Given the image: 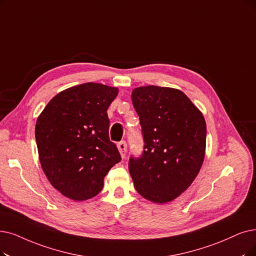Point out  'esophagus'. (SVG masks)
Instances as JSON below:
<instances>
[{"label": "esophagus", "mask_w": 256, "mask_h": 256, "mask_svg": "<svg viewBox=\"0 0 256 256\" xmlns=\"http://www.w3.org/2000/svg\"><path fill=\"white\" fill-rule=\"evenodd\" d=\"M118 151L120 153L122 158H124L126 156V153H127V142L125 140H120V142H118Z\"/></svg>", "instance_id": "1"}]
</instances>
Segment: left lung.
<instances>
[{
    "mask_svg": "<svg viewBox=\"0 0 256 256\" xmlns=\"http://www.w3.org/2000/svg\"><path fill=\"white\" fill-rule=\"evenodd\" d=\"M144 149L128 168L136 191L151 202H171L198 174L205 158L206 122L180 90L145 86L132 91Z\"/></svg>",
    "mask_w": 256,
    "mask_h": 256,
    "instance_id": "1",
    "label": "left lung"
}]
</instances>
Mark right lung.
I'll use <instances>...</instances> for the list:
<instances>
[{"label":"right lung","mask_w":256,"mask_h":256,"mask_svg":"<svg viewBox=\"0 0 256 256\" xmlns=\"http://www.w3.org/2000/svg\"><path fill=\"white\" fill-rule=\"evenodd\" d=\"M118 92L98 83L71 87L51 100L36 120L40 166L51 185L71 200L96 196L108 171L120 160L109 140L107 116Z\"/></svg>","instance_id":"add662e5"}]
</instances>
